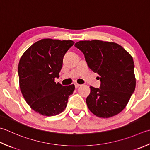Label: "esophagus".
Segmentation results:
<instances>
[{
    "mask_svg": "<svg viewBox=\"0 0 150 150\" xmlns=\"http://www.w3.org/2000/svg\"><path fill=\"white\" fill-rule=\"evenodd\" d=\"M80 86H81V85L79 84H75V86L76 88H77L79 87Z\"/></svg>",
    "mask_w": 150,
    "mask_h": 150,
    "instance_id": "34e87169",
    "label": "esophagus"
}]
</instances>
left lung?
<instances>
[{"instance_id": "1", "label": "left lung", "mask_w": 150, "mask_h": 150, "mask_svg": "<svg viewBox=\"0 0 150 150\" xmlns=\"http://www.w3.org/2000/svg\"><path fill=\"white\" fill-rule=\"evenodd\" d=\"M75 46L84 55L88 66L100 76L98 88L90 86L86 98L90 110L99 118H110L125 107L136 86L133 59L118 44L103 41H80Z\"/></svg>"}]
</instances>
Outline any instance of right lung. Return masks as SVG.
<instances>
[{
    "label": "right lung",
    "mask_w": 150,
    "mask_h": 150,
    "mask_svg": "<svg viewBox=\"0 0 150 150\" xmlns=\"http://www.w3.org/2000/svg\"><path fill=\"white\" fill-rule=\"evenodd\" d=\"M74 44L71 40L43 39L34 43L21 58L18 66L19 86L28 105L43 116L63 112L75 85L56 83L62 67L63 58Z\"/></svg>",
    "instance_id": "right-lung-1"
}]
</instances>
